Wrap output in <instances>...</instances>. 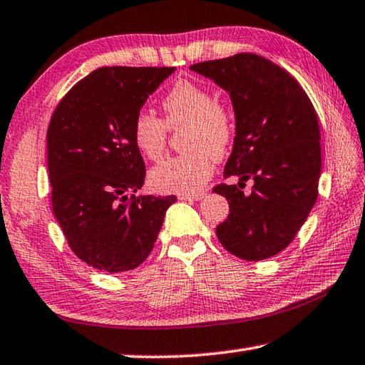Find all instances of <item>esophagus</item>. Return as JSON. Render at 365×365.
Segmentation results:
<instances>
[{
	"label": "esophagus",
	"mask_w": 365,
	"mask_h": 365,
	"mask_svg": "<svg viewBox=\"0 0 365 365\" xmlns=\"http://www.w3.org/2000/svg\"><path fill=\"white\" fill-rule=\"evenodd\" d=\"M205 197V193L202 191H200V193H191V195H180L178 196V200L182 201H200Z\"/></svg>",
	"instance_id": "1"
}]
</instances>
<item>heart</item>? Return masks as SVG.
I'll return each instance as SVG.
<instances>
[{
  "instance_id": "b5f03b06",
  "label": "heart",
  "mask_w": 365,
  "mask_h": 365,
  "mask_svg": "<svg viewBox=\"0 0 365 365\" xmlns=\"http://www.w3.org/2000/svg\"><path fill=\"white\" fill-rule=\"evenodd\" d=\"M165 119L141 109L132 120L135 145L153 160L164 154L169 128L187 125V151L165 159L153 169L151 185L168 193L191 195L205 187L214 172L215 158H224L235 138V120L211 91L190 80H178L163 98Z\"/></svg>"
}]
</instances>
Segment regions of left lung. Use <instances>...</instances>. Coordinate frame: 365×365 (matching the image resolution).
Masks as SVG:
<instances>
[{"instance_id":"left-lung-1","label":"left lung","mask_w":365,"mask_h":365,"mask_svg":"<svg viewBox=\"0 0 365 365\" xmlns=\"http://www.w3.org/2000/svg\"><path fill=\"white\" fill-rule=\"evenodd\" d=\"M230 93L237 137L214 193L230 214L217 225L219 242L233 256L262 261L293 242L319 193L322 169L316 109L293 76L262 56L240 53L190 67ZM255 182L251 194L241 188Z\"/></svg>"}]
</instances>
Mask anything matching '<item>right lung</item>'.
Returning a JSON list of instances; mask_svg holds the SVG:
<instances>
[{"label": "right lung", "instance_id": "add662e5", "mask_svg": "<svg viewBox=\"0 0 365 365\" xmlns=\"http://www.w3.org/2000/svg\"><path fill=\"white\" fill-rule=\"evenodd\" d=\"M175 67H101L67 91L49 120L53 212L67 245L91 267L132 270L150 256L177 196H135L145 163L132 120Z\"/></svg>", "mask_w": 365, "mask_h": 365}]
</instances>
